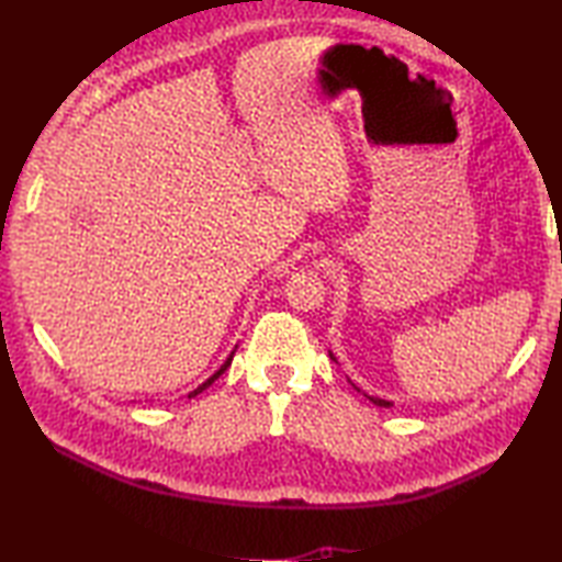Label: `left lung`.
Segmentation results:
<instances>
[{"label": "left lung", "mask_w": 562, "mask_h": 562, "mask_svg": "<svg viewBox=\"0 0 562 562\" xmlns=\"http://www.w3.org/2000/svg\"><path fill=\"white\" fill-rule=\"evenodd\" d=\"M372 401H374V403H376V405H384V408H386V405H391V403H389V401H381V398H372Z\"/></svg>", "instance_id": "8db88e82"}]
</instances>
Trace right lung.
I'll return each mask as SVG.
<instances>
[{"mask_svg": "<svg viewBox=\"0 0 562 562\" xmlns=\"http://www.w3.org/2000/svg\"><path fill=\"white\" fill-rule=\"evenodd\" d=\"M229 362H232V357H229V360H226V362L222 364V369H220V372H217V374H212V376H210V379L205 381V384H202V386H198V389H195L193 393H188V398H193V396H198V393H202V391H205V389H207V386L212 384V381H214V379H217V376H220V374L224 372V369H226V367H229Z\"/></svg>", "mask_w": 562, "mask_h": 562, "instance_id": "right-lung-1", "label": "right lung"}]
</instances>
